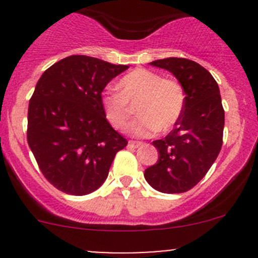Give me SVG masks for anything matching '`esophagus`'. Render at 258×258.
I'll list each match as a JSON object with an SVG mask.
<instances>
[{
	"mask_svg": "<svg viewBox=\"0 0 258 258\" xmlns=\"http://www.w3.org/2000/svg\"><path fill=\"white\" fill-rule=\"evenodd\" d=\"M128 146L132 148H137V147H140V146H142V142L141 141H130Z\"/></svg>",
	"mask_w": 258,
	"mask_h": 258,
	"instance_id": "1",
	"label": "esophagus"
}]
</instances>
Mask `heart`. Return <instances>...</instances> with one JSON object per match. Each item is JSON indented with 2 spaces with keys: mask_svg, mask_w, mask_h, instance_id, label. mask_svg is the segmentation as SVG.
Here are the masks:
<instances>
[{
  "mask_svg": "<svg viewBox=\"0 0 258 258\" xmlns=\"http://www.w3.org/2000/svg\"><path fill=\"white\" fill-rule=\"evenodd\" d=\"M118 91L106 90L101 96L103 112L114 128H122L134 113L137 103L140 117L126 127L132 136L148 137L155 132H167L181 118L186 102L178 81L136 69L118 81Z\"/></svg>",
  "mask_w": 258,
  "mask_h": 258,
  "instance_id": "heart-1",
  "label": "heart"
}]
</instances>
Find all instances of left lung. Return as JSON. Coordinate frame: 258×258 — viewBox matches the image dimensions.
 <instances>
[{
	"instance_id": "1",
	"label": "left lung",
	"mask_w": 258,
	"mask_h": 258,
	"mask_svg": "<svg viewBox=\"0 0 258 258\" xmlns=\"http://www.w3.org/2000/svg\"><path fill=\"white\" fill-rule=\"evenodd\" d=\"M170 71L186 95L183 112L175 128L152 144L158 161L145 170V178L163 194H182L209 172L222 147L225 111L212 75L197 62L178 57L152 61Z\"/></svg>"
}]
</instances>
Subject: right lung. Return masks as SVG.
Instances as JSON below:
<instances>
[{
	"mask_svg": "<svg viewBox=\"0 0 258 258\" xmlns=\"http://www.w3.org/2000/svg\"><path fill=\"white\" fill-rule=\"evenodd\" d=\"M128 66L74 54L42 74L30 100L27 142L41 172L64 194L83 196L107 178L127 140L106 119L101 93Z\"/></svg>",
	"mask_w": 258,
	"mask_h": 258,
	"instance_id": "right-lung-1",
	"label": "right lung"
}]
</instances>
